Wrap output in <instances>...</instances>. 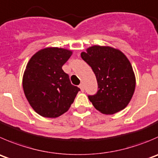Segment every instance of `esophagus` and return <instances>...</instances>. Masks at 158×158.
Segmentation results:
<instances>
[{"label":"esophagus","instance_id":"esophagus-1","mask_svg":"<svg viewBox=\"0 0 158 158\" xmlns=\"http://www.w3.org/2000/svg\"><path fill=\"white\" fill-rule=\"evenodd\" d=\"M79 88L81 89V90H82V92H83L84 91V85H83V84L81 83L80 85H79Z\"/></svg>","mask_w":158,"mask_h":158}]
</instances>
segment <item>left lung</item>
Returning a JSON list of instances; mask_svg holds the SVG:
<instances>
[{
	"label": "left lung",
	"instance_id": "left-lung-1",
	"mask_svg": "<svg viewBox=\"0 0 158 158\" xmlns=\"http://www.w3.org/2000/svg\"><path fill=\"white\" fill-rule=\"evenodd\" d=\"M81 53L96 77L98 90L88 98L104 114L123 110L131 101L136 85L131 62L120 51L111 47L94 45Z\"/></svg>",
	"mask_w": 158,
	"mask_h": 158
}]
</instances>
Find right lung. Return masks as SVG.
<instances>
[{"mask_svg":"<svg viewBox=\"0 0 158 158\" xmlns=\"http://www.w3.org/2000/svg\"><path fill=\"white\" fill-rule=\"evenodd\" d=\"M71 55L69 50L47 48L34 55L26 66L24 95L34 110L44 117H58L68 111L80 91L62 69Z\"/></svg>","mask_w":158,"mask_h":158,"instance_id":"add662e5","label":"right lung"}]
</instances>
